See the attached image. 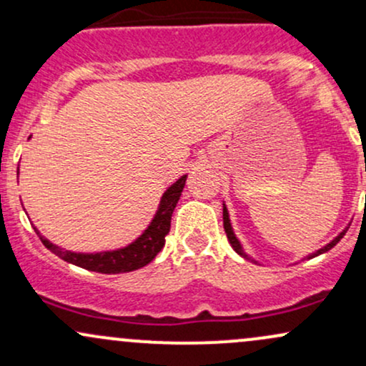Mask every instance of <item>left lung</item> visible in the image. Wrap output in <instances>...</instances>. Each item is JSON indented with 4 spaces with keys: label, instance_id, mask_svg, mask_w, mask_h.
I'll list each match as a JSON object with an SVG mask.
<instances>
[{
    "label": "left lung",
    "instance_id": "1",
    "mask_svg": "<svg viewBox=\"0 0 366 366\" xmlns=\"http://www.w3.org/2000/svg\"><path fill=\"white\" fill-rule=\"evenodd\" d=\"M365 172H366V165H365ZM350 225H351V224H347L346 227H344V229L341 230V232L337 234V236L332 239L330 242H327L325 246H322L320 249H317V251H313V253L306 254L305 258H301V259H312V258H315V256H320V254H323V253H327V251L332 249V247H334L335 244H337L339 241H341V239L344 237V234H346L347 229H350ZM224 229H225L227 239H229L230 246H232V249L236 251V253H237L239 256H242V258H244V259H249V262H254V263L259 264V262H256V259H253L249 254L246 253L244 246L241 244V241H239V237L236 236V232H234V227H232V222H230V215H229V209H227L225 201H224Z\"/></svg>",
    "mask_w": 366,
    "mask_h": 366
}]
</instances>
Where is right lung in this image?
<instances>
[{
    "instance_id": "1",
    "label": "right lung",
    "mask_w": 366,
    "mask_h": 366,
    "mask_svg": "<svg viewBox=\"0 0 366 366\" xmlns=\"http://www.w3.org/2000/svg\"><path fill=\"white\" fill-rule=\"evenodd\" d=\"M186 179L187 175H182L170 187H167V191L159 197L157 213L151 218L148 227L142 230L139 237L134 239L130 244L124 247L94 251V253H79V251L63 249L58 244H53L49 239H46L39 232L37 227H34V230L39 236L41 242L58 258H61L63 262L72 263L75 267L86 268V270L91 272H99V274H127V272L146 267L163 249L165 236L170 232L172 213L177 207L180 194H182L184 186H186Z\"/></svg>"
}]
</instances>
